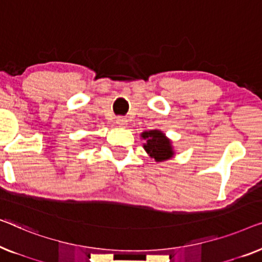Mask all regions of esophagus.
Returning <instances> with one entry per match:
<instances>
[{"label":"esophagus","mask_w":262,"mask_h":262,"mask_svg":"<svg viewBox=\"0 0 262 262\" xmlns=\"http://www.w3.org/2000/svg\"><path fill=\"white\" fill-rule=\"evenodd\" d=\"M116 123L119 124L120 127H126L127 126V120L124 119V117H117L116 119Z\"/></svg>","instance_id":"obj_1"}]
</instances>
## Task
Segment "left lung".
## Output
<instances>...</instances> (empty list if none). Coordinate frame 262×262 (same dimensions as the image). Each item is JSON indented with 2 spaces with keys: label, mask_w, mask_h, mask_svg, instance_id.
<instances>
[{
  "label": "left lung",
  "mask_w": 262,
  "mask_h": 262,
  "mask_svg": "<svg viewBox=\"0 0 262 262\" xmlns=\"http://www.w3.org/2000/svg\"><path fill=\"white\" fill-rule=\"evenodd\" d=\"M141 138L146 140V143H143V148L149 154L150 158H154V160L160 163L171 159L174 156L171 140L166 138L161 130L153 129L149 132L141 133Z\"/></svg>",
  "instance_id": "left-lung-1"
}]
</instances>
